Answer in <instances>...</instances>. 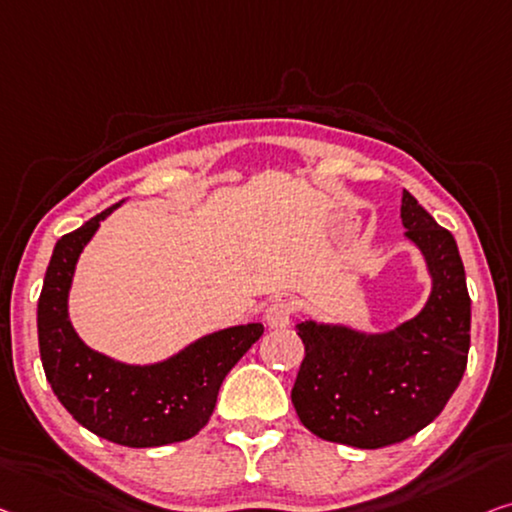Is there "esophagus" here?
<instances>
[{
    "mask_svg": "<svg viewBox=\"0 0 512 512\" xmlns=\"http://www.w3.org/2000/svg\"><path fill=\"white\" fill-rule=\"evenodd\" d=\"M294 317V303L289 299H276L266 308V322L273 329H285Z\"/></svg>",
    "mask_w": 512,
    "mask_h": 512,
    "instance_id": "34e87169",
    "label": "esophagus"
}]
</instances>
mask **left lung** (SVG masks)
I'll use <instances>...</instances> for the list:
<instances>
[{"instance_id":"left-lung-1","label":"left lung","mask_w":512,"mask_h":512,"mask_svg":"<svg viewBox=\"0 0 512 512\" xmlns=\"http://www.w3.org/2000/svg\"><path fill=\"white\" fill-rule=\"evenodd\" d=\"M400 216L434 280L421 315L386 335L312 322L296 331L305 356L294 409L333 444L384 448L414 437L444 411L467 370L471 299L457 243L407 190Z\"/></svg>"}]
</instances>
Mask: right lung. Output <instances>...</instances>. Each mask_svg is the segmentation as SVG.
Instances as JSON below:
<instances>
[{
	"label": "right lung",
	"instance_id": "obj_1",
	"mask_svg": "<svg viewBox=\"0 0 512 512\" xmlns=\"http://www.w3.org/2000/svg\"><path fill=\"white\" fill-rule=\"evenodd\" d=\"M112 209L61 236L52 253L36 312L45 379L68 414L101 439L128 448L177 444L209 423L220 384L264 326L246 324L207 335L149 368L91 352L68 322L66 296L78 255Z\"/></svg>",
	"mask_w": 512,
	"mask_h": 512
}]
</instances>
